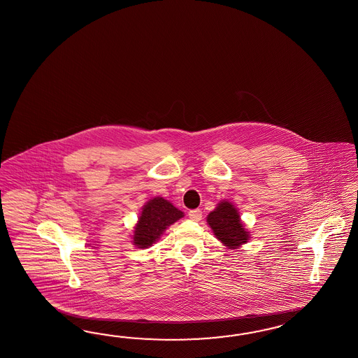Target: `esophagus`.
<instances>
[{
    "label": "esophagus",
    "instance_id": "esophagus-1",
    "mask_svg": "<svg viewBox=\"0 0 358 358\" xmlns=\"http://www.w3.org/2000/svg\"><path fill=\"white\" fill-rule=\"evenodd\" d=\"M189 217L192 218V220H194V221H201V210H189Z\"/></svg>",
    "mask_w": 358,
    "mask_h": 358
}]
</instances>
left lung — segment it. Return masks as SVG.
<instances>
[{
  "label": "left lung",
  "instance_id": "1",
  "mask_svg": "<svg viewBox=\"0 0 358 358\" xmlns=\"http://www.w3.org/2000/svg\"><path fill=\"white\" fill-rule=\"evenodd\" d=\"M207 222L218 241L229 248H238L250 239V233L241 221L238 210L230 201H220L216 210L207 216Z\"/></svg>",
  "mask_w": 358,
  "mask_h": 358
}]
</instances>
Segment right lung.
Returning a JSON list of instances; mask_svg holds the SVG:
<instances>
[{
  "mask_svg": "<svg viewBox=\"0 0 358 358\" xmlns=\"http://www.w3.org/2000/svg\"><path fill=\"white\" fill-rule=\"evenodd\" d=\"M183 217L182 210L176 208L162 196L152 198L143 206L133 231V244L137 248H148L159 241L168 227Z\"/></svg>",
  "mask_w": 358,
  "mask_h": 358,
  "instance_id": "obj_1",
  "label": "right lung"
}]
</instances>
